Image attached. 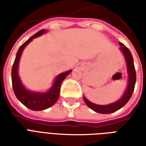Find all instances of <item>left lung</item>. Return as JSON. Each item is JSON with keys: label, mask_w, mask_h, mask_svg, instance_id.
I'll list each match as a JSON object with an SVG mask.
<instances>
[{"label": "left lung", "mask_w": 146, "mask_h": 146, "mask_svg": "<svg viewBox=\"0 0 146 146\" xmlns=\"http://www.w3.org/2000/svg\"><path fill=\"white\" fill-rule=\"evenodd\" d=\"M119 45H120V49L122 50L123 53L124 54L126 62L127 65V71H128L129 74L128 86H127V88L126 90L124 95H123V97L119 101L116 102L115 103H113V104L107 105V106H99V105L94 104L91 102H89L85 97H84V100L87 106L97 113L107 114V113H112L113 112H116L127 103V102L130 100V98L133 94V92H134L135 83H136V71H135V65H134L133 57H132V54L130 50L126 47L125 45L122 43H120Z\"/></svg>", "instance_id": "8db88e82"}]
</instances>
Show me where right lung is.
Returning a JSON list of instances; mask_svg holds the SVG:
<instances>
[{
    "instance_id": "right-lung-1",
    "label": "right lung",
    "mask_w": 146,
    "mask_h": 146,
    "mask_svg": "<svg viewBox=\"0 0 146 146\" xmlns=\"http://www.w3.org/2000/svg\"><path fill=\"white\" fill-rule=\"evenodd\" d=\"M44 33V30H40L39 32L35 33L30 39H28L27 41L21 45L19 48L16 54V57L15 59L14 64L12 66L11 70V82H12V88L16 98L23 103V104L29 108L30 110L34 111L44 110L51 107L57 102L58 98L59 97L60 93L61 84L64 80L66 79V76L71 72V70L67 71L63 73H61L56 77L52 88L46 93H36V92H30L25 88L22 84L20 79L18 75V66L20 58L22 52L23 51L25 47L30 43L33 38L36 36H40Z\"/></svg>"
}]
</instances>
